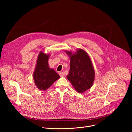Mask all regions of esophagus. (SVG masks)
<instances>
[{
  "label": "esophagus",
  "mask_w": 132,
  "mask_h": 132,
  "mask_svg": "<svg viewBox=\"0 0 132 132\" xmlns=\"http://www.w3.org/2000/svg\"><path fill=\"white\" fill-rule=\"evenodd\" d=\"M59 75L61 77H64L65 76V73L63 72H60L59 73Z\"/></svg>",
  "instance_id": "34e87169"
}]
</instances>
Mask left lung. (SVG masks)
<instances>
[{
	"label": "left lung",
	"mask_w": 132,
	"mask_h": 132,
	"mask_svg": "<svg viewBox=\"0 0 132 132\" xmlns=\"http://www.w3.org/2000/svg\"><path fill=\"white\" fill-rule=\"evenodd\" d=\"M70 59V69L67 78L78 93L90 89L95 80V73L88 53L78 48L75 53L65 51Z\"/></svg>",
	"instance_id": "left-lung-1"
}]
</instances>
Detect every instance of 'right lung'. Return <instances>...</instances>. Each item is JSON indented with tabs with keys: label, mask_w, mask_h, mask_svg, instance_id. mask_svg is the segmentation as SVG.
Wrapping results in <instances>:
<instances>
[{
	"label": "right lung",
	"mask_w": 132,
	"mask_h": 132,
	"mask_svg": "<svg viewBox=\"0 0 132 132\" xmlns=\"http://www.w3.org/2000/svg\"><path fill=\"white\" fill-rule=\"evenodd\" d=\"M50 56L49 54H45L43 51L39 53L33 73L35 85L41 90L48 89L56 80L60 78L59 75L48 66Z\"/></svg>",
	"instance_id": "right-lung-1"
}]
</instances>
